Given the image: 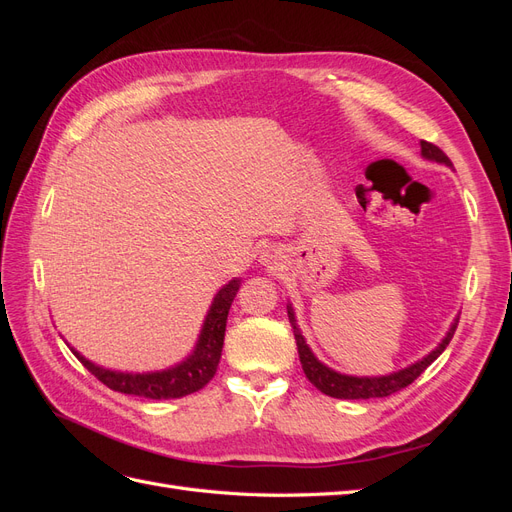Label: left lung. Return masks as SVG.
<instances>
[{"instance_id":"8db88e82","label":"left lung","mask_w":512,"mask_h":512,"mask_svg":"<svg viewBox=\"0 0 512 512\" xmlns=\"http://www.w3.org/2000/svg\"><path fill=\"white\" fill-rule=\"evenodd\" d=\"M421 151L423 156L427 160H436V162H442L446 166H453V162L448 160L446 153L436 147L433 143H427V141H421ZM288 318H290V324H292V333H294V339H297V350H299V359H301V365H303V371L307 380L312 382L318 391H322L324 395L329 397H337V399H371V397H389L401 389H406L408 384H412L418 376L423 374V371L438 359V356L444 352V348L448 346V342H451L453 335H455V329H457V322L451 327V331H448V335L442 339V344L433 350L431 354H427L423 361H418L406 369L397 371V374H391V376H382V378H354V376H342L337 374V371L329 369L327 365H322L316 356L312 354V350L307 348L305 339L297 327V320H294V312L292 307L288 305Z\"/></svg>"}]
</instances>
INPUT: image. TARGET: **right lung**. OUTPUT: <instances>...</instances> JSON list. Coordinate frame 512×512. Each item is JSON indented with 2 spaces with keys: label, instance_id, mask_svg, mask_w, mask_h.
<instances>
[{
  "label": "right lung",
  "instance_id": "obj_1",
  "mask_svg": "<svg viewBox=\"0 0 512 512\" xmlns=\"http://www.w3.org/2000/svg\"><path fill=\"white\" fill-rule=\"evenodd\" d=\"M237 290H239V280H232L218 294H215L205 320V327L200 331V339L194 354L173 369L156 371V374H119V371H108L94 363H89L81 354L76 352L74 354L79 356V361L102 384L119 393L145 397V399H177V397L196 393L203 389V386L215 376V371H218L222 346H224L228 309L232 305V299L237 297Z\"/></svg>",
  "mask_w": 512,
  "mask_h": 512
}]
</instances>
